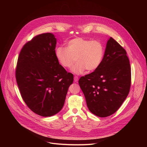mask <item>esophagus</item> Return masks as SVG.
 <instances>
[{"instance_id":"34e87169","label":"esophagus","mask_w":147,"mask_h":147,"mask_svg":"<svg viewBox=\"0 0 147 147\" xmlns=\"http://www.w3.org/2000/svg\"><path fill=\"white\" fill-rule=\"evenodd\" d=\"M78 76H74V82H77L78 81Z\"/></svg>"}]
</instances>
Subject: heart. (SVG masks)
I'll use <instances>...</instances> for the list:
<instances>
[{
	"mask_svg": "<svg viewBox=\"0 0 147 147\" xmlns=\"http://www.w3.org/2000/svg\"><path fill=\"white\" fill-rule=\"evenodd\" d=\"M55 56L60 65L72 69L76 74H81L87 69L94 71L101 64L104 55V47L100 42L78 37L70 40L67 47H58L55 49Z\"/></svg>",
	"mask_w": 147,
	"mask_h": 147,
	"instance_id": "b5f03b06",
	"label": "heart"
}]
</instances>
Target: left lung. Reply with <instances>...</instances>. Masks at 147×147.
<instances>
[{
  "mask_svg": "<svg viewBox=\"0 0 147 147\" xmlns=\"http://www.w3.org/2000/svg\"><path fill=\"white\" fill-rule=\"evenodd\" d=\"M78 84L91 112L100 117L113 115L130 89L131 68L126 51L111 37L99 67L81 77Z\"/></svg>",
  "mask_w": 147,
  "mask_h": 147,
  "instance_id": "obj_1",
  "label": "left lung"
}]
</instances>
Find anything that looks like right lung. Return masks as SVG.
<instances>
[{"instance_id": "add662e5", "label": "right lung", "mask_w": 147, "mask_h": 147, "mask_svg": "<svg viewBox=\"0 0 147 147\" xmlns=\"http://www.w3.org/2000/svg\"><path fill=\"white\" fill-rule=\"evenodd\" d=\"M56 39L51 33L38 35L19 54L16 78L23 99L35 113L52 116L62 109L73 74L55 56Z\"/></svg>"}]
</instances>
